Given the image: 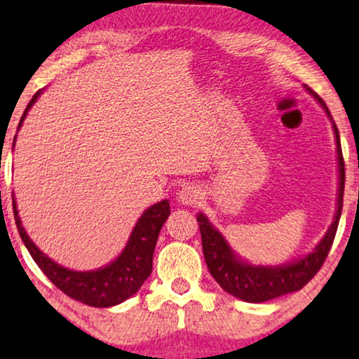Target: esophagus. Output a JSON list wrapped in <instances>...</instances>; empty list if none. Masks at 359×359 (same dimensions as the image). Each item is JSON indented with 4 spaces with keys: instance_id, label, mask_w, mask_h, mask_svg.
I'll list each match as a JSON object with an SVG mask.
<instances>
[{
    "instance_id": "34e87169",
    "label": "esophagus",
    "mask_w": 359,
    "mask_h": 359,
    "mask_svg": "<svg viewBox=\"0 0 359 359\" xmlns=\"http://www.w3.org/2000/svg\"><path fill=\"white\" fill-rule=\"evenodd\" d=\"M200 198H202V192H200L197 185L192 184L184 185V187L179 190V194H177V200L184 205H195Z\"/></svg>"
}]
</instances>
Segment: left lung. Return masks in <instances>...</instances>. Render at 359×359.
I'll return each instance as SVG.
<instances>
[{"mask_svg": "<svg viewBox=\"0 0 359 359\" xmlns=\"http://www.w3.org/2000/svg\"><path fill=\"white\" fill-rule=\"evenodd\" d=\"M307 88V87H305ZM313 98L322 104L325 113L328 114L330 121L333 124V133H335L337 141V154H338V172H340V187H338V200H337V213L333 223L330 224L328 231L325 233L322 241L315 246L312 252L307 256L300 257L294 262L280 266H252L250 262L243 261L240 256L235 255L224 240L222 233L208 222V218L203 213L197 215V222L202 235V248L203 256L207 261L210 274L215 277V280L222 285L224 292L235 295L236 299L245 300V302L261 304L266 300H272L280 295L295 292L300 290L312 277L320 271L327 259L330 248L335 240L338 222L341 217L343 207V190H345V162H343L340 135L338 128L330 114L327 104L317 93L307 88Z\"/></svg>", "mask_w": 359, "mask_h": 359, "instance_id": "obj_1", "label": "left lung"}]
</instances>
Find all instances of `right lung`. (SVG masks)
Here are the masks:
<instances>
[{"label":"right lung","instance_id":"add662e5","mask_svg":"<svg viewBox=\"0 0 359 359\" xmlns=\"http://www.w3.org/2000/svg\"><path fill=\"white\" fill-rule=\"evenodd\" d=\"M41 93L42 92L39 90L32 97L27 108L24 109L18 130L22 126L24 118ZM14 141H16V137H14ZM13 212L24 246L27 248L32 259L36 261V264L41 267V271L49 277V280L57 289H60L69 297L82 304L92 305V307H113V305L121 304L126 299H130L133 294H136L147 277L151 276L152 255H154L157 236H159L162 224L170 215V205L169 200H161L159 203L147 208L137 219L136 226L133 228L130 240H128L121 255L113 262H109L108 266L95 271L67 269V267L52 261L32 243L26 229L22 228L14 197Z\"/></svg>","mask_w":359,"mask_h":359}]
</instances>
